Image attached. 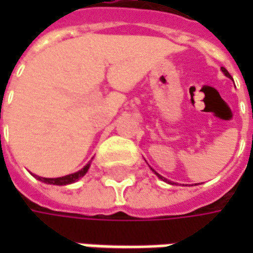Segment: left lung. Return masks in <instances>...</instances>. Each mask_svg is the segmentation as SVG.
Listing matches in <instances>:
<instances>
[{"label":"left lung","instance_id":"1","mask_svg":"<svg viewBox=\"0 0 253 253\" xmlns=\"http://www.w3.org/2000/svg\"><path fill=\"white\" fill-rule=\"evenodd\" d=\"M221 70H222V72H224V74H225V76H227V77H231V74H229L228 72H227V69H224V67H221ZM156 174H158V173H156ZM158 176H159V177H161L162 180H165V181H168V180H166V179H163V177H162L161 174H158Z\"/></svg>","mask_w":253,"mask_h":253}]
</instances>
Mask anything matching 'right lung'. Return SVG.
Instances as JSON below:
<instances>
[{"label":"right lung","instance_id":"1","mask_svg":"<svg viewBox=\"0 0 253 253\" xmlns=\"http://www.w3.org/2000/svg\"><path fill=\"white\" fill-rule=\"evenodd\" d=\"M90 168V163H87L84 166L83 169L76 171V173H72V174H67V176H63V177H56V179H46V177H39L38 179L43 183H47V184H57V186H64V184H70V183H74L76 180H79L80 177H83L84 174L87 173V170Z\"/></svg>","mask_w":253,"mask_h":253}]
</instances>
